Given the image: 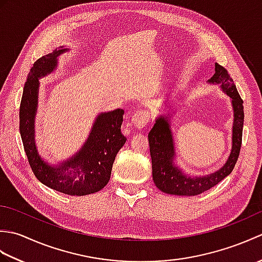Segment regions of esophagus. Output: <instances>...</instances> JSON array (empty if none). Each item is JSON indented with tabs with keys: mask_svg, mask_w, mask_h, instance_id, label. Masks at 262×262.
Masks as SVG:
<instances>
[{
	"mask_svg": "<svg viewBox=\"0 0 262 262\" xmlns=\"http://www.w3.org/2000/svg\"><path fill=\"white\" fill-rule=\"evenodd\" d=\"M149 121V113L146 110L138 111L134 116L132 117V124L134 125L138 129L144 128Z\"/></svg>",
	"mask_w": 262,
	"mask_h": 262,
	"instance_id": "obj_1",
	"label": "esophagus"
}]
</instances>
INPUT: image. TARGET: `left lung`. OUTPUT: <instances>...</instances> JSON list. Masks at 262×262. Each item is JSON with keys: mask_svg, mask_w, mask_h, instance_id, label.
I'll return each mask as SVG.
<instances>
[{"mask_svg": "<svg viewBox=\"0 0 262 262\" xmlns=\"http://www.w3.org/2000/svg\"><path fill=\"white\" fill-rule=\"evenodd\" d=\"M208 82L213 84L214 83L221 84L222 90L232 99L234 121H233L231 154L225 164L214 173L200 177H190L183 173L173 162L176 151L169 117H158L151 132L148 133L149 153L152 159L154 183L161 191L165 193L178 194V196H196L216 186L234 169L242 144L244 121L243 100L238 94L232 77L222 65L215 64V74Z\"/></svg>", "mask_w": 262, "mask_h": 262, "instance_id": "obj_1", "label": "left lung"}]
</instances>
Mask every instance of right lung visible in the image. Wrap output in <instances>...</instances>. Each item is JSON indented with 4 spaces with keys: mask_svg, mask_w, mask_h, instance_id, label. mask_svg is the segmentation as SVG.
I'll return each instance as SVG.
<instances>
[{
    "mask_svg": "<svg viewBox=\"0 0 262 262\" xmlns=\"http://www.w3.org/2000/svg\"><path fill=\"white\" fill-rule=\"evenodd\" d=\"M60 47L37 59L27 77L20 103V134L28 162L43 185L70 196L98 192L110 180L117 153L124 146L121 134L124 110L116 109L98 115L84 145L74 157L57 165L48 164L38 154L35 143V117L38 105L39 79L57 68V57L68 52Z\"/></svg>",
    "mask_w": 262,
    "mask_h": 262,
    "instance_id": "add662e5",
    "label": "right lung"
}]
</instances>
